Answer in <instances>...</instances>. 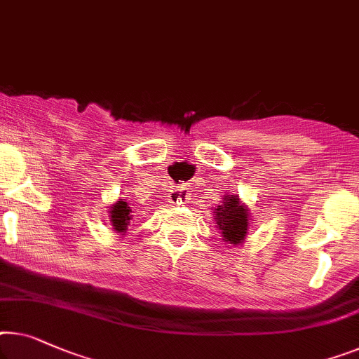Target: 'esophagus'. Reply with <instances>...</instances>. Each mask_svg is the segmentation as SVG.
<instances>
[{"instance_id":"esophagus-1","label":"esophagus","mask_w":359,"mask_h":359,"mask_svg":"<svg viewBox=\"0 0 359 359\" xmlns=\"http://www.w3.org/2000/svg\"><path fill=\"white\" fill-rule=\"evenodd\" d=\"M185 200V195L182 194V190H175L172 196H170V203H174V205H182Z\"/></svg>"}]
</instances>
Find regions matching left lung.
Segmentation results:
<instances>
[{
  "mask_svg": "<svg viewBox=\"0 0 359 359\" xmlns=\"http://www.w3.org/2000/svg\"><path fill=\"white\" fill-rule=\"evenodd\" d=\"M250 208L242 203L238 195H224L222 203L214 208V219H216L217 231L229 247H237L247 238L251 216Z\"/></svg>",
  "mask_w": 359,
  "mask_h": 359,
  "instance_id": "1",
  "label": "left lung"
}]
</instances>
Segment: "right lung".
<instances>
[{"label": "right lung", "mask_w": 359, "mask_h": 359, "mask_svg": "<svg viewBox=\"0 0 359 359\" xmlns=\"http://www.w3.org/2000/svg\"><path fill=\"white\" fill-rule=\"evenodd\" d=\"M108 212H109V222L112 226V231H114L117 235H126L133 219L130 205H128L127 200L119 198V200L112 203L109 206Z\"/></svg>", "instance_id": "obj_1"}]
</instances>
